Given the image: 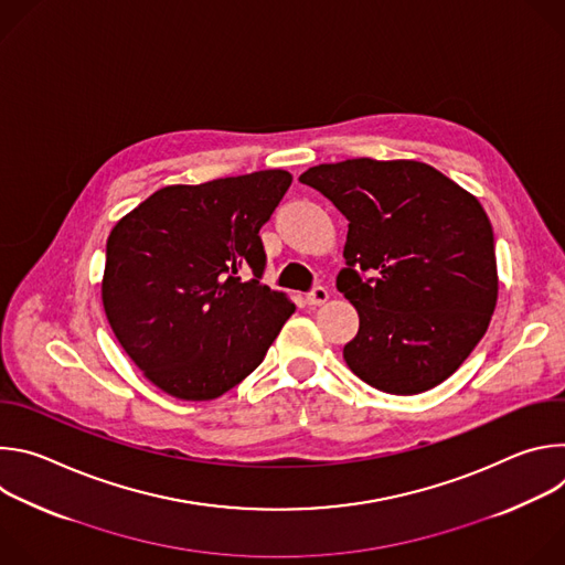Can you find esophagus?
I'll return each mask as SVG.
<instances>
[{
    "mask_svg": "<svg viewBox=\"0 0 565 565\" xmlns=\"http://www.w3.org/2000/svg\"><path fill=\"white\" fill-rule=\"evenodd\" d=\"M327 299H329V290H327L324 286H315V288L306 295L308 306H321V303H327Z\"/></svg>",
    "mask_w": 565,
    "mask_h": 565,
    "instance_id": "34e87169",
    "label": "esophagus"
}]
</instances>
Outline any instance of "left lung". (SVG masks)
Listing matches in <instances>:
<instances>
[{
	"instance_id": "left-lung-1",
	"label": "left lung",
	"mask_w": 565,
	"mask_h": 565,
	"mask_svg": "<svg viewBox=\"0 0 565 565\" xmlns=\"http://www.w3.org/2000/svg\"><path fill=\"white\" fill-rule=\"evenodd\" d=\"M299 181L349 218L347 268L338 275V290L360 315V331L344 347L349 369L395 395L447 380L497 308L486 210L418 160L351 158L310 168Z\"/></svg>"
}]
</instances>
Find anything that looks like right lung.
<instances>
[{"instance_id": "1", "label": "right lung", "mask_w": 565, "mask_h": 565, "mask_svg": "<svg viewBox=\"0 0 565 565\" xmlns=\"http://www.w3.org/2000/svg\"><path fill=\"white\" fill-rule=\"evenodd\" d=\"M290 183L288 172L264 170L170 185L111 230L105 312L158 388L212 399L264 362L295 303L262 284L268 259L259 230Z\"/></svg>"}]
</instances>
